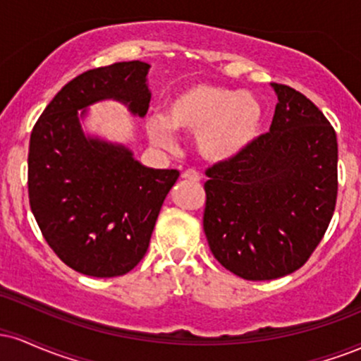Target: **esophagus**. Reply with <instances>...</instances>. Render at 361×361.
Listing matches in <instances>:
<instances>
[{
    "instance_id": "1",
    "label": "esophagus",
    "mask_w": 361,
    "mask_h": 361,
    "mask_svg": "<svg viewBox=\"0 0 361 361\" xmlns=\"http://www.w3.org/2000/svg\"><path fill=\"white\" fill-rule=\"evenodd\" d=\"M183 180L192 181V183H198V181L202 180V176L197 169H186V171L183 173Z\"/></svg>"
}]
</instances>
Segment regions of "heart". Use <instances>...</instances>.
<instances>
[{
	"mask_svg": "<svg viewBox=\"0 0 361 361\" xmlns=\"http://www.w3.org/2000/svg\"><path fill=\"white\" fill-rule=\"evenodd\" d=\"M264 110L255 94L227 86L190 85L166 102L163 120L151 122L156 142L171 144V132L197 134V149L210 163H226L241 156L255 142Z\"/></svg>",
	"mask_w": 361,
	"mask_h": 361,
	"instance_id": "heart-1",
	"label": "heart"
}]
</instances>
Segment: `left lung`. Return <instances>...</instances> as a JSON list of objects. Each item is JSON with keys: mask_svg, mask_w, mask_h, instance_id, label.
<instances>
[{"mask_svg": "<svg viewBox=\"0 0 361 361\" xmlns=\"http://www.w3.org/2000/svg\"><path fill=\"white\" fill-rule=\"evenodd\" d=\"M279 94L270 132L205 171L204 231L214 258L244 280L299 270L324 238L338 197L336 132L300 91Z\"/></svg>", "mask_w": 361, "mask_h": 361, "instance_id": "8db88e82", "label": "left lung"}]
</instances>
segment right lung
I'll return each mask as SVG.
<instances>
[{"label":"right lung","mask_w":361,"mask_h":361,"mask_svg":"<svg viewBox=\"0 0 361 361\" xmlns=\"http://www.w3.org/2000/svg\"><path fill=\"white\" fill-rule=\"evenodd\" d=\"M149 64L90 69L42 111L28 147V200L44 239L74 271L111 279L146 255L161 205L180 173L146 168L126 147L82 135L78 110L103 98L147 114Z\"/></svg>","instance_id":"obj_1"}]
</instances>
